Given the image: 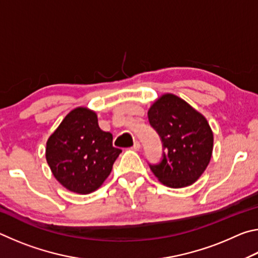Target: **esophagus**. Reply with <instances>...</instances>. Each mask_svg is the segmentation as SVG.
I'll return each instance as SVG.
<instances>
[{
  "mask_svg": "<svg viewBox=\"0 0 258 258\" xmlns=\"http://www.w3.org/2000/svg\"><path fill=\"white\" fill-rule=\"evenodd\" d=\"M140 142L139 141H135L134 143H133V146H132V149L133 150H135V151H138V150H140Z\"/></svg>",
  "mask_w": 258,
  "mask_h": 258,
  "instance_id": "34e87169",
  "label": "esophagus"
}]
</instances>
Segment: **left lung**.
Listing matches in <instances>:
<instances>
[{
    "label": "left lung",
    "mask_w": 258,
    "mask_h": 258,
    "mask_svg": "<svg viewBox=\"0 0 258 258\" xmlns=\"http://www.w3.org/2000/svg\"><path fill=\"white\" fill-rule=\"evenodd\" d=\"M148 118L163 145L160 161L149 163L152 173L169 187L191 185L212 157L213 132L206 118L173 94L157 100Z\"/></svg>",
    "instance_id": "left-lung-1"
}]
</instances>
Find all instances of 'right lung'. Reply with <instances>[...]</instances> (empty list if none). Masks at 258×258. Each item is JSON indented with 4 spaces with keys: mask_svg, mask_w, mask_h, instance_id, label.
I'll return each mask as SVG.
<instances>
[{
    "mask_svg": "<svg viewBox=\"0 0 258 258\" xmlns=\"http://www.w3.org/2000/svg\"><path fill=\"white\" fill-rule=\"evenodd\" d=\"M121 152L112 135L99 127L95 112L76 108L46 143V160L54 177L68 190L87 195L109 176Z\"/></svg>",
    "mask_w": 258,
    "mask_h": 258,
    "instance_id": "add662e5",
    "label": "right lung"
}]
</instances>
